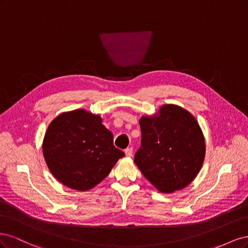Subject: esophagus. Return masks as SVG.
<instances>
[{"instance_id": "34e87169", "label": "esophagus", "mask_w": 248, "mask_h": 248, "mask_svg": "<svg viewBox=\"0 0 248 248\" xmlns=\"http://www.w3.org/2000/svg\"><path fill=\"white\" fill-rule=\"evenodd\" d=\"M132 153H133V149L130 147V148H127L126 150H125V155L127 156V157H131L132 156Z\"/></svg>"}]
</instances>
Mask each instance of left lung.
Here are the masks:
<instances>
[{
	"label": "left lung",
	"mask_w": 248,
	"mask_h": 248,
	"mask_svg": "<svg viewBox=\"0 0 248 248\" xmlns=\"http://www.w3.org/2000/svg\"><path fill=\"white\" fill-rule=\"evenodd\" d=\"M141 148L134 162L156 189L172 193L188 186L200 172L206 144L191 112L163 104L158 111L140 119Z\"/></svg>",
	"instance_id": "left-lung-1"
}]
</instances>
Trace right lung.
Returning <instances> with one entry per match:
<instances>
[{
    "mask_svg": "<svg viewBox=\"0 0 248 248\" xmlns=\"http://www.w3.org/2000/svg\"><path fill=\"white\" fill-rule=\"evenodd\" d=\"M100 115L84 108L64 111L49 123L42 142L54 177L68 188L88 191L106 178L124 152Z\"/></svg>",
    "mask_w": 248,
    "mask_h": 248,
    "instance_id": "right-lung-1",
    "label": "right lung"
}]
</instances>
